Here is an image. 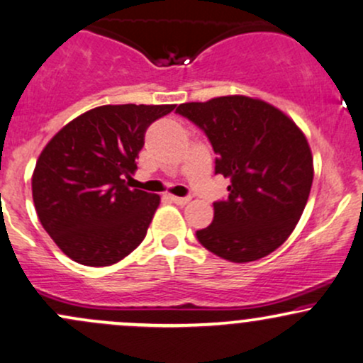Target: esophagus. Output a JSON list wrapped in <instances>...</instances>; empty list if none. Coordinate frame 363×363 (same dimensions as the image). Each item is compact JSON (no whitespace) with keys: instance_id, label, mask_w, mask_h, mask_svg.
<instances>
[{"instance_id":"esophagus-1","label":"esophagus","mask_w":363,"mask_h":363,"mask_svg":"<svg viewBox=\"0 0 363 363\" xmlns=\"http://www.w3.org/2000/svg\"><path fill=\"white\" fill-rule=\"evenodd\" d=\"M172 200L177 206H186V203L190 202V197H174V195H172Z\"/></svg>"}]
</instances>
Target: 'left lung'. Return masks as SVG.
Masks as SVG:
<instances>
[{
  "label": "left lung",
  "mask_w": 363,
  "mask_h": 363,
  "mask_svg": "<svg viewBox=\"0 0 363 363\" xmlns=\"http://www.w3.org/2000/svg\"><path fill=\"white\" fill-rule=\"evenodd\" d=\"M177 112L206 132L216 173L231 180L229 197L214 202V220L197 231L203 248L233 263L259 259L291 236L311 185L313 152L282 110L245 95L182 104Z\"/></svg>",
  "instance_id": "8db88e82"
}]
</instances>
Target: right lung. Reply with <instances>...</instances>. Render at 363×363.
Here are the masks:
<instances>
[{"instance_id": "add662e5", "label": "right lung", "mask_w": 363, "mask_h": 363, "mask_svg": "<svg viewBox=\"0 0 363 363\" xmlns=\"http://www.w3.org/2000/svg\"><path fill=\"white\" fill-rule=\"evenodd\" d=\"M177 105H101L81 113L47 143L32 174L38 220L64 255L108 267L146 238L160 195L130 190L125 178L152 122Z\"/></svg>"}]
</instances>
